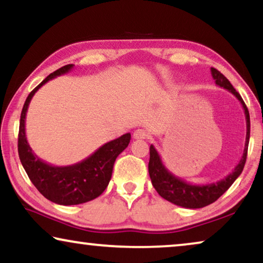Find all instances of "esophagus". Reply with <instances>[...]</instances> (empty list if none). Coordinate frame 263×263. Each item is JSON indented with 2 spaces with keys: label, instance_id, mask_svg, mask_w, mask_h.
Here are the masks:
<instances>
[{
  "label": "esophagus",
  "instance_id": "34e87169",
  "mask_svg": "<svg viewBox=\"0 0 263 263\" xmlns=\"http://www.w3.org/2000/svg\"><path fill=\"white\" fill-rule=\"evenodd\" d=\"M133 136H134V139H136V140L147 139L148 138V133H147L146 130H143V129H136V130L134 132V134H133Z\"/></svg>",
  "mask_w": 263,
  "mask_h": 263
}]
</instances>
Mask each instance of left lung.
<instances>
[{
    "instance_id": "8db88e82",
    "label": "left lung",
    "mask_w": 263,
    "mask_h": 263,
    "mask_svg": "<svg viewBox=\"0 0 263 263\" xmlns=\"http://www.w3.org/2000/svg\"><path fill=\"white\" fill-rule=\"evenodd\" d=\"M212 77H213L215 85L219 87H222L231 92L237 99L242 104L244 114H246L247 120V136H246V146H244L243 156L240 158L239 163L236 165L231 174L226 176L225 178L220 179V181L211 183V184H203V185H195L192 183L185 182L184 179L176 177L174 174L165 167V165L161 161V158L158 153V151L154 148L153 145L149 147V163H148V172L151 181L154 189L157 190L158 194L165 200L170 201L171 203L177 204V206L184 207V208H202L208 204L213 203L217 201L230 186L232 183L236 181L237 177L242 174L244 165H246L247 160V153H248V145H249V138H250V117L249 111L246 104H244L242 97L239 93L233 88L228 79L222 75L220 71L215 69V68H211Z\"/></svg>"
}]
</instances>
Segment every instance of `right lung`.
I'll use <instances>...</instances> for the list:
<instances>
[{
  "instance_id": "add662e5",
  "label": "right lung",
  "mask_w": 263,
  "mask_h": 263,
  "mask_svg": "<svg viewBox=\"0 0 263 263\" xmlns=\"http://www.w3.org/2000/svg\"><path fill=\"white\" fill-rule=\"evenodd\" d=\"M73 67L74 64H67L53 71L28 95L21 111L17 139V152L28 178L43 196L63 206L85 203L98 197L109 184L115 160L130 142V133H127L99 147L80 163L69 166H53L32 152L25 132V120L32 97L43 85L68 73Z\"/></svg>"
}]
</instances>
